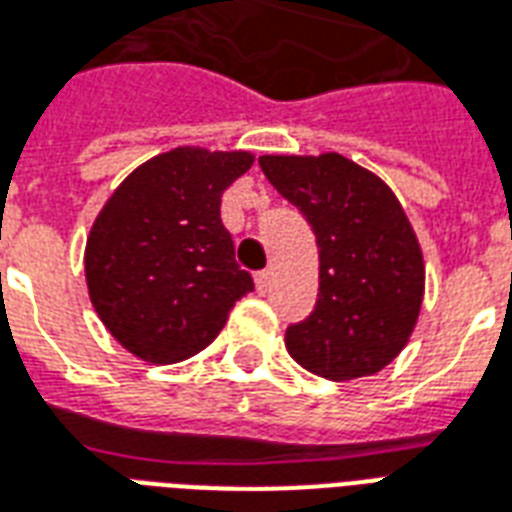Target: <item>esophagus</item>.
<instances>
[{"label": "esophagus", "mask_w": 512, "mask_h": 512, "mask_svg": "<svg viewBox=\"0 0 512 512\" xmlns=\"http://www.w3.org/2000/svg\"><path fill=\"white\" fill-rule=\"evenodd\" d=\"M268 285H271V271H257V274H255V287H257V293H260V295L266 293Z\"/></svg>", "instance_id": "1"}]
</instances>
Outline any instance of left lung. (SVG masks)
<instances>
[{"mask_svg": "<svg viewBox=\"0 0 512 512\" xmlns=\"http://www.w3.org/2000/svg\"><path fill=\"white\" fill-rule=\"evenodd\" d=\"M266 179L312 225L320 293L285 333L287 352L325 380L380 372L404 350L423 304V255L404 208L342 154L260 157Z\"/></svg>", "mask_w": 512, "mask_h": 512, "instance_id": "1", "label": "left lung"}]
</instances>
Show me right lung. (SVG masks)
<instances>
[{"instance_id": "add662e5", "label": "right lung", "mask_w": 512, "mask_h": 512, "mask_svg": "<svg viewBox=\"0 0 512 512\" xmlns=\"http://www.w3.org/2000/svg\"><path fill=\"white\" fill-rule=\"evenodd\" d=\"M246 151L179 146L132 170L94 219L86 285L105 328L149 363H179L217 339L255 290L219 206L252 168Z\"/></svg>"}]
</instances>
